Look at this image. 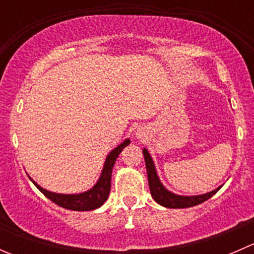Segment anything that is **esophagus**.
I'll return each instance as SVG.
<instances>
[{"label":"esophagus","mask_w":254,"mask_h":254,"mask_svg":"<svg viewBox=\"0 0 254 254\" xmlns=\"http://www.w3.org/2000/svg\"><path fill=\"white\" fill-rule=\"evenodd\" d=\"M145 129L143 127H139L136 131V137L137 139H143V136H145Z\"/></svg>","instance_id":"esophagus-1"}]
</instances>
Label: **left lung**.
Masks as SVG:
<instances>
[{
  "instance_id": "8db88e82",
  "label": "left lung",
  "mask_w": 254,
  "mask_h": 254,
  "mask_svg": "<svg viewBox=\"0 0 254 254\" xmlns=\"http://www.w3.org/2000/svg\"><path fill=\"white\" fill-rule=\"evenodd\" d=\"M142 153L143 157H145L146 171H147L148 187H150L151 195L155 199L156 203H158L160 205L170 207V209H183V207L195 206L206 201L207 199L211 198L215 193H217L221 189L222 186H220L216 189H214V190L205 194H200V195H179V194L172 193L161 182L160 177L157 175V171H156L155 162H153L147 148H143Z\"/></svg>"
}]
</instances>
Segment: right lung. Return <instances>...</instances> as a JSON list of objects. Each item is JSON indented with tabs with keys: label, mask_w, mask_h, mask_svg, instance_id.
Returning a JSON list of instances; mask_svg holds the SVG:
<instances>
[{
	"label": "right lung",
	"mask_w": 254,
	"mask_h": 254,
	"mask_svg": "<svg viewBox=\"0 0 254 254\" xmlns=\"http://www.w3.org/2000/svg\"><path fill=\"white\" fill-rule=\"evenodd\" d=\"M129 143L130 139H125L124 141L119 143L117 147L113 148L111 152L107 155L98 181L96 182V184H94L91 189H88V190L86 191H82V193L61 194L55 193V191L47 190V189H44L43 187H40L37 182L33 181L29 176L28 177H29L30 181L34 183V186L37 187L48 199H50L53 203L58 204L59 206L65 207V209L68 210H75V211H88V210L98 209V207L103 205L104 201H106L109 196L112 172L115 161H117L120 152H122V151L124 150V147H127Z\"/></svg>",
	"instance_id": "obj_1"
}]
</instances>
